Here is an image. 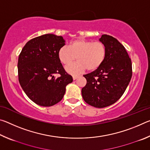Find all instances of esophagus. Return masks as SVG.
I'll list each match as a JSON object with an SVG mask.
<instances>
[{"mask_svg":"<svg viewBox=\"0 0 150 150\" xmlns=\"http://www.w3.org/2000/svg\"><path fill=\"white\" fill-rule=\"evenodd\" d=\"M78 77H79V76H77V75H73V80H76Z\"/></svg>","mask_w":150,"mask_h":150,"instance_id":"esophagus-1","label":"esophagus"}]
</instances>
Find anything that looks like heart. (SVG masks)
<instances>
[{
    "mask_svg": "<svg viewBox=\"0 0 150 150\" xmlns=\"http://www.w3.org/2000/svg\"><path fill=\"white\" fill-rule=\"evenodd\" d=\"M106 54L103 43L85 39L75 40L69 47L63 46L58 51L59 59L64 65H69L77 58V62L65 67L66 71L72 75L82 73L86 69L88 71L97 69L105 61Z\"/></svg>",
    "mask_w": 150,
    "mask_h": 150,
    "instance_id": "heart-1",
    "label": "heart"
}]
</instances>
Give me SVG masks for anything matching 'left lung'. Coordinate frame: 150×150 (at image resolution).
I'll list each match as a JSON object with an SVG mask.
<instances>
[{
	"mask_svg": "<svg viewBox=\"0 0 150 150\" xmlns=\"http://www.w3.org/2000/svg\"><path fill=\"white\" fill-rule=\"evenodd\" d=\"M99 41L106 49L105 61L97 69L83 75L87 84L81 93L83 100L89 105L105 108L122 96L131 80L132 69L125 47L117 40L103 34Z\"/></svg>",
	"mask_w": 150,
	"mask_h": 150,
	"instance_id": "1",
	"label": "left lung"
}]
</instances>
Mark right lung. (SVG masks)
I'll return each mask as SVG.
<instances>
[{
  "label": "right lung",
  "mask_w": 150,
  "mask_h": 150,
  "mask_svg": "<svg viewBox=\"0 0 150 150\" xmlns=\"http://www.w3.org/2000/svg\"><path fill=\"white\" fill-rule=\"evenodd\" d=\"M62 36L47 34L30 40L22 48L18 62L20 86L30 100L42 106L59 103L73 78L63 69L58 51L65 44ZM61 76L55 78L54 74Z\"/></svg>",
  "instance_id": "1"
}]
</instances>
